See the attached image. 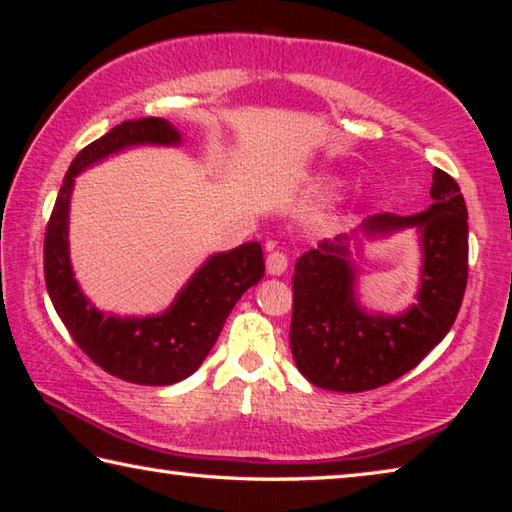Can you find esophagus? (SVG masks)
<instances>
[{"mask_svg":"<svg viewBox=\"0 0 512 512\" xmlns=\"http://www.w3.org/2000/svg\"><path fill=\"white\" fill-rule=\"evenodd\" d=\"M287 266H289V259L282 250H271V253L266 255V271L271 275H282L287 271Z\"/></svg>","mask_w":512,"mask_h":512,"instance_id":"1","label":"esophagus"}]
</instances>
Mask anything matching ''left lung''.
Masks as SVG:
<instances>
[{
  "label": "left lung",
  "instance_id": "1",
  "mask_svg": "<svg viewBox=\"0 0 512 512\" xmlns=\"http://www.w3.org/2000/svg\"><path fill=\"white\" fill-rule=\"evenodd\" d=\"M363 228L368 235L418 228L422 284L418 302L406 314L370 316L354 300L345 237L323 241L298 259L291 352L302 375L327 391H372L406 375L452 329L467 287V207L449 173L433 169L429 210L377 214Z\"/></svg>",
  "mask_w": 512,
  "mask_h": 512
}]
</instances>
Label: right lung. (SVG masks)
Masks as SVG:
<instances>
[{
    "label": "right lung",
    "instance_id": "right-lung-1",
    "mask_svg": "<svg viewBox=\"0 0 512 512\" xmlns=\"http://www.w3.org/2000/svg\"><path fill=\"white\" fill-rule=\"evenodd\" d=\"M167 119L121 121L76 155L60 185L45 232V282L56 314L76 345L110 375L131 384L169 386L201 366L237 300L264 277L257 241L212 255L160 316L115 318L94 309L74 280L67 253V212L74 178L106 155L133 144H178Z\"/></svg>",
    "mask_w": 512,
    "mask_h": 512
}]
</instances>
